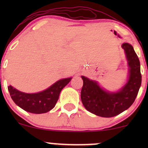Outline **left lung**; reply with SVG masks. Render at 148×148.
<instances>
[{
  "label": "left lung",
  "mask_w": 148,
  "mask_h": 148,
  "mask_svg": "<svg viewBox=\"0 0 148 148\" xmlns=\"http://www.w3.org/2000/svg\"><path fill=\"white\" fill-rule=\"evenodd\" d=\"M130 67L128 81L120 90L110 92L100 88L96 81L82 76L84 85L81 92L85 108L93 114L111 118L128 109L135 101L141 85L140 61L133 47L128 43L122 45Z\"/></svg>",
  "instance_id": "obj_1"
}]
</instances>
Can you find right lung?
Masks as SVG:
<instances>
[{"label":"right lung","instance_id":"obj_1","mask_svg":"<svg viewBox=\"0 0 148 148\" xmlns=\"http://www.w3.org/2000/svg\"><path fill=\"white\" fill-rule=\"evenodd\" d=\"M71 79L72 78L59 80L45 90L33 94L22 92L11 86L8 88L11 98L17 106L29 113L40 114L47 113L54 108L61 90L69 84Z\"/></svg>","mask_w":148,"mask_h":148}]
</instances>
